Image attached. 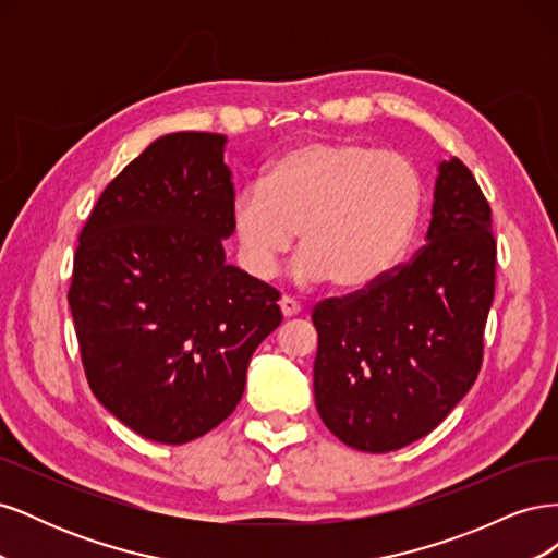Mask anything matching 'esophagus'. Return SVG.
<instances>
[{"label":"esophagus","instance_id":"34e87169","mask_svg":"<svg viewBox=\"0 0 558 558\" xmlns=\"http://www.w3.org/2000/svg\"><path fill=\"white\" fill-rule=\"evenodd\" d=\"M279 310H281V314H283L286 318H291V316L300 314V305H298V300H293V298H289V295H283V298L279 300Z\"/></svg>","mask_w":558,"mask_h":558}]
</instances>
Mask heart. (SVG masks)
Segmentation results:
<instances>
[{
    "instance_id": "obj_1",
    "label": "heart",
    "mask_w": 558,
    "mask_h": 558,
    "mask_svg": "<svg viewBox=\"0 0 558 558\" xmlns=\"http://www.w3.org/2000/svg\"><path fill=\"white\" fill-rule=\"evenodd\" d=\"M424 209V179L396 150L307 142L272 162L232 205V230L256 277L275 272L300 232L302 279L363 289L408 248Z\"/></svg>"
}]
</instances>
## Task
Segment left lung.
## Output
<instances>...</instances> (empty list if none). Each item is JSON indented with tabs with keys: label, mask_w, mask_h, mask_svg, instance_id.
Masks as SVG:
<instances>
[{
	"label": "left lung",
	"mask_w": 558,
	"mask_h": 558,
	"mask_svg": "<svg viewBox=\"0 0 558 558\" xmlns=\"http://www.w3.org/2000/svg\"><path fill=\"white\" fill-rule=\"evenodd\" d=\"M496 253L480 183L459 158L442 162L426 244L312 310L314 398L332 435L386 453L442 424L480 375Z\"/></svg>",
	"instance_id": "8db88e82"
}]
</instances>
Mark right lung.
Wrapping results in <instances>:
<instances>
[{"label": "right lung", "instance_id": "add662e5", "mask_svg": "<svg viewBox=\"0 0 558 558\" xmlns=\"http://www.w3.org/2000/svg\"><path fill=\"white\" fill-rule=\"evenodd\" d=\"M223 134L174 132L111 179L78 232L66 300L90 391L146 440L185 445L242 400L279 291L226 265Z\"/></svg>", "mask_w": 558, "mask_h": 558}]
</instances>
